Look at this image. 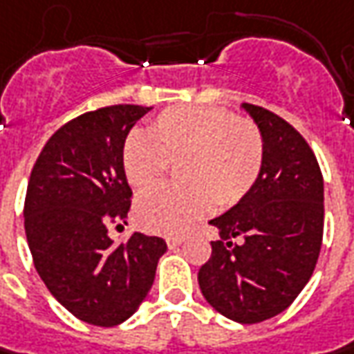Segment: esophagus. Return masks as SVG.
I'll return each instance as SVG.
<instances>
[{
    "mask_svg": "<svg viewBox=\"0 0 354 354\" xmlns=\"http://www.w3.org/2000/svg\"><path fill=\"white\" fill-rule=\"evenodd\" d=\"M166 243H168V247H170V249H174V247H178V245H182V243H184V237H182V235H168V237H166Z\"/></svg>",
    "mask_w": 354,
    "mask_h": 354,
    "instance_id": "1",
    "label": "esophagus"
}]
</instances>
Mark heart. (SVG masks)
<instances>
[{
    "instance_id": "b5f03b06",
    "label": "heart",
    "mask_w": 354,
    "mask_h": 354,
    "mask_svg": "<svg viewBox=\"0 0 354 354\" xmlns=\"http://www.w3.org/2000/svg\"><path fill=\"white\" fill-rule=\"evenodd\" d=\"M176 162L178 184L142 194L137 221L149 231L178 233L212 207L229 209L261 176L264 140L259 127L221 107L178 105L165 109L147 133H131L121 151L131 186H156Z\"/></svg>"
}]
</instances>
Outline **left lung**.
<instances>
[{
    "label": "left lung",
    "instance_id": "obj_1",
    "mask_svg": "<svg viewBox=\"0 0 354 354\" xmlns=\"http://www.w3.org/2000/svg\"><path fill=\"white\" fill-rule=\"evenodd\" d=\"M241 107L261 131L264 162L249 194L209 221L219 239L198 282L221 315L261 323L286 310L313 274L323 239V176L288 121L259 105Z\"/></svg>",
    "mask_w": 354,
    "mask_h": 354
}]
</instances>
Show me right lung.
<instances>
[{"label":"right lung","instance_id":"add662e5","mask_svg":"<svg viewBox=\"0 0 354 354\" xmlns=\"http://www.w3.org/2000/svg\"><path fill=\"white\" fill-rule=\"evenodd\" d=\"M153 107L109 105L68 121L46 140L25 198L35 268L72 315L113 327L139 310L154 282L165 239L133 233L113 245L109 223L125 221L131 196L121 165L129 131Z\"/></svg>","mask_w":354,"mask_h":354}]
</instances>
